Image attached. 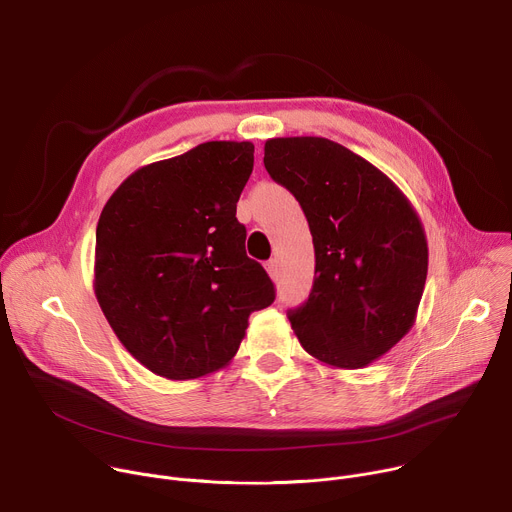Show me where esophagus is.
Wrapping results in <instances>:
<instances>
[{"mask_svg":"<svg viewBox=\"0 0 512 512\" xmlns=\"http://www.w3.org/2000/svg\"><path fill=\"white\" fill-rule=\"evenodd\" d=\"M265 269H267V273H269L271 279H277V275H279V271H277V259H269V261L265 263Z\"/></svg>","mask_w":512,"mask_h":512,"instance_id":"34e87169","label":"esophagus"}]
</instances>
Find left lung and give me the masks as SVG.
Instances as JSON below:
<instances>
[{"label": "left lung", "mask_w": 512, "mask_h": 512, "mask_svg": "<svg viewBox=\"0 0 512 512\" xmlns=\"http://www.w3.org/2000/svg\"><path fill=\"white\" fill-rule=\"evenodd\" d=\"M269 176L300 202L316 253L300 344L332 369H364L415 324L427 277L421 218L377 166L326 137L265 141Z\"/></svg>", "instance_id": "1"}]
</instances>
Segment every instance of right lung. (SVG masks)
Segmentation results:
<instances>
[{
	"mask_svg": "<svg viewBox=\"0 0 512 512\" xmlns=\"http://www.w3.org/2000/svg\"><path fill=\"white\" fill-rule=\"evenodd\" d=\"M253 152L251 141H206L141 166L99 216L97 302L127 352L158 377L225 369L249 316L275 300L235 216Z\"/></svg>",
	"mask_w": 512,
	"mask_h": 512,
	"instance_id": "1",
	"label": "right lung"
}]
</instances>
